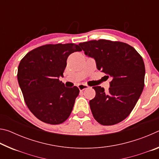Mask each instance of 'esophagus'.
Instances as JSON below:
<instances>
[{"mask_svg": "<svg viewBox=\"0 0 159 159\" xmlns=\"http://www.w3.org/2000/svg\"><path fill=\"white\" fill-rule=\"evenodd\" d=\"M78 87H79V90L80 91H83V90H84L87 89V88H89L87 85H85V84H80V85H79V86H78Z\"/></svg>", "mask_w": 159, "mask_h": 159, "instance_id": "obj_1", "label": "esophagus"}]
</instances>
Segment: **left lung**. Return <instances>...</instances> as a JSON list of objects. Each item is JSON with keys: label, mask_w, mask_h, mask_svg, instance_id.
Here are the masks:
<instances>
[{"label": "left lung", "mask_w": 159, "mask_h": 159, "mask_svg": "<svg viewBox=\"0 0 159 159\" xmlns=\"http://www.w3.org/2000/svg\"><path fill=\"white\" fill-rule=\"evenodd\" d=\"M85 55L94 58L97 68L111 77L105 92L93 87L95 98L90 101L93 117L103 125L120 123L133 111L144 89L145 67L141 55L125 43L100 39L79 44Z\"/></svg>", "instance_id": "obj_1"}]
</instances>
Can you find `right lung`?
Wrapping results in <instances>:
<instances>
[{"mask_svg": "<svg viewBox=\"0 0 159 159\" xmlns=\"http://www.w3.org/2000/svg\"><path fill=\"white\" fill-rule=\"evenodd\" d=\"M74 43L48 44L30 51L20 61L17 80L28 108L41 121L60 124L71 114L79 94L65 87L63 77L69 55L81 51Z\"/></svg>", "mask_w": 159, "mask_h": 159, "instance_id": "1", "label": "right lung"}]
</instances>
